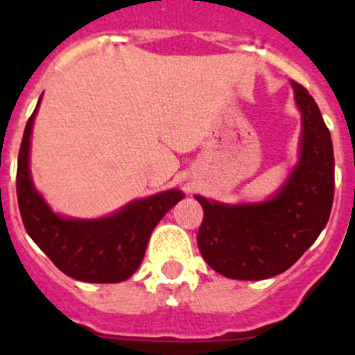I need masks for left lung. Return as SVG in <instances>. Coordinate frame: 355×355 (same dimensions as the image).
Wrapping results in <instances>:
<instances>
[{
    "label": "left lung",
    "mask_w": 355,
    "mask_h": 355,
    "mask_svg": "<svg viewBox=\"0 0 355 355\" xmlns=\"http://www.w3.org/2000/svg\"><path fill=\"white\" fill-rule=\"evenodd\" d=\"M302 112L300 162L290 180L261 205L227 206L197 196L205 218L197 245L213 270L259 281L288 270L325 227L334 199V150L318 105L291 83Z\"/></svg>",
    "instance_id": "obj_1"
}]
</instances>
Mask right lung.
<instances>
[{
    "mask_svg": "<svg viewBox=\"0 0 355 355\" xmlns=\"http://www.w3.org/2000/svg\"><path fill=\"white\" fill-rule=\"evenodd\" d=\"M40 103V101H39ZM39 108V105H37ZM37 108L28 119L17 159V202L24 229L65 275L85 283H121L135 274L153 229L183 199L180 190L135 200L99 220H72L49 209L35 192L28 168L30 137Z\"/></svg>",
    "mask_w": 355,
    "mask_h": 355,
    "instance_id": "add662e5",
    "label": "right lung"
}]
</instances>
